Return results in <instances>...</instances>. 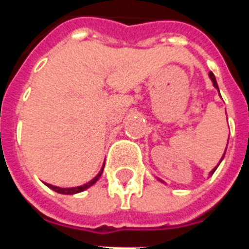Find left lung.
Masks as SVG:
<instances>
[{"instance_id": "left-lung-1", "label": "left lung", "mask_w": 249, "mask_h": 249, "mask_svg": "<svg viewBox=\"0 0 249 249\" xmlns=\"http://www.w3.org/2000/svg\"><path fill=\"white\" fill-rule=\"evenodd\" d=\"M208 76H209V78H211V81H212V84H213V87L216 88L217 90H219V87H217V81H216V77H214L213 73H212V71H209ZM225 151H227V148H225ZM224 155H225V152H224ZM224 155H223V157H221V160L224 159ZM221 160H220V162H221ZM220 162H219V164H220ZM219 164H217V165H216V167H214L213 169L211 171V173H209V176H212V175H213L214 171H216V169H217V167H219ZM159 181H162V180H161V178H159ZM162 183H164V181H162Z\"/></svg>"}]
</instances>
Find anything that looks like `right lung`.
Masks as SVG:
<instances>
[{"label": "right lung", "instance_id": "add662e5", "mask_svg": "<svg viewBox=\"0 0 249 249\" xmlns=\"http://www.w3.org/2000/svg\"><path fill=\"white\" fill-rule=\"evenodd\" d=\"M103 171H104V165L103 168L100 169V172L94 176V178L90 180V181H88V183L82 184V185H78V187H71V188H61V187H56V185H52V184H48L46 183V187H49L51 189H53L54 192L57 193H61V195H76V193H80L82 191H85L88 188H90L93 184L97 181L98 178H101V175H103Z\"/></svg>", "mask_w": 249, "mask_h": 249}]
</instances>
